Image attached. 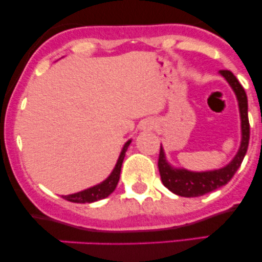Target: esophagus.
<instances>
[{
	"label": "esophagus",
	"instance_id": "esophagus-1",
	"mask_svg": "<svg viewBox=\"0 0 262 262\" xmlns=\"http://www.w3.org/2000/svg\"><path fill=\"white\" fill-rule=\"evenodd\" d=\"M141 127H143V129H148V130H150V129L154 128V122H152V121H145L143 123V125H141Z\"/></svg>",
	"mask_w": 262,
	"mask_h": 262
}]
</instances>
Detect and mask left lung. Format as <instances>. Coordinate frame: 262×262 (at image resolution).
Segmentation results:
<instances>
[{
    "instance_id": "8db88e82",
    "label": "left lung",
    "mask_w": 262,
    "mask_h": 262,
    "mask_svg": "<svg viewBox=\"0 0 262 262\" xmlns=\"http://www.w3.org/2000/svg\"><path fill=\"white\" fill-rule=\"evenodd\" d=\"M219 74L228 81L234 93L236 96L237 104H239L240 121H242V141L240 148L236 155L227 166L218 170L202 171L194 172L186 169H176L172 167L165 158V152L162 146H160L159 154V171H160L161 181L166 188H169L172 193L181 197H198L214 191L222 186L227 185L231 177L236 172L242 165L244 156L246 154L250 139V124L248 118V97L245 90L240 85V82L229 70H221Z\"/></svg>"
}]
</instances>
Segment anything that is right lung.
<instances>
[{"label": "right lung", "instance_id": "obj_1", "mask_svg": "<svg viewBox=\"0 0 262 262\" xmlns=\"http://www.w3.org/2000/svg\"><path fill=\"white\" fill-rule=\"evenodd\" d=\"M130 141L132 140H128L127 143L124 144V146H123L121 151V155H119L118 160H117V164L116 166H114L112 173H111V175L108 176L103 182L98 183V185L93 186V187L83 189V191L81 192H77V193L68 194V196H61V197L64 198V200L70 201V202H74V203H92V202H96V201L103 200V198L110 196L114 189H116L117 185H118L119 176H121L122 164H123V160H124L125 151H127Z\"/></svg>", "mask_w": 262, "mask_h": 262}]
</instances>
